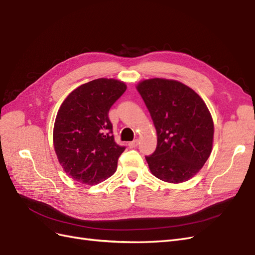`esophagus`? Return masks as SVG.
Segmentation results:
<instances>
[{"instance_id":"34e87169","label":"esophagus","mask_w":255,"mask_h":255,"mask_svg":"<svg viewBox=\"0 0 255 255\" xmlns=\"http://www.w3.org/2000/svg\"><path fill=\"white\" fill-rule=\"evenodd\" d=\"M137 144H139V140L135 139V140H133V141H131V142H129V143H128V146H129L130 148H134V147L137 146Z\"/></svg>"}]
</instances>
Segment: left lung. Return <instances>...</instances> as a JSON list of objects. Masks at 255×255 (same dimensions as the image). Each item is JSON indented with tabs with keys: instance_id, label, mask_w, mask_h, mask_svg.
I'll use <instances>...</instances> for the list:
<instances>
[{
	"instance_id": "8db88e82",
	"label": "left lung",
	"mask_w": 255,
	"mask_h": 255,
	"mask_svg": "<svg viewBox=\"0 0 255 255\" xmlns=\"http://www.w3.org/2000/svg\"><path fill=\"white\" fill-rule=\"evenodd\" d=\"M157 131V147L145 156L150 172L166 183L193 177L212 152L214 122L203 99L175 80L149 79L136 86Z\"/></svg>"
}]
</instances>
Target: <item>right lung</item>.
I'll list each match as a JSON object with an SVG mask.
<instances>
[{"mask_svg": "<svg viewBox=\"0 0 255 255\" xmlns=\"http://www.w3.org/2000/svg\"><path fill=\"white\" fill-rule=\"evenodd\" d=\"M126 89L119 80L100 78L79 86L64 100L54 123L53 144L71 178L95 185L116 171L126 147L114 140L109 111Z\"/></svg>", "mask_w": 255, "mask_h": 255, "instance_id": "add662e5", "label": "right lung"}]
</instances>
